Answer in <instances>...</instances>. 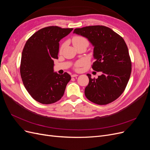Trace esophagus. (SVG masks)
Segmentation results:
<instances>
[{
  "mask_svg": "<svg viewBox=\"0 0 150 150\" xmlns=\"http://www.w3.org/2000/svg\"><path fill=\"white\" fill-rule=\"evenodd\" d=\"M78 74H72L71 75V77H72V78H77V77H78Z\"/></svg>",
  "mask_w": 150,
  "mask_h": 150,
  "instance_id": "34e87169",
  "label": "esophagus"
}]
</instances>
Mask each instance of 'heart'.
Wrapping results in <instances>:
<instances>
[{
  "mask_svg": "<svg viewBox=\"0 0 150 150\" xmlns=\"http://www.w3.org/2000/svg\"><path fill=\"white\" fill-rule=\"evenodd\" d=\"M72 43H73L74 46H76V45H78V44H81V43H86V44H87L88 45V40L86 39V38H84V37H82V36H80V35L74 36V37H73V38H72ZM64 47V44H63L61 46V48H60L61 51V50H62ZM81 62H78L76 64L75 67H76V69H79V67H81Z\"/></svg>",
  "mask_w": 150,
  "mask_h": 150,
  "instance_id": "b5f03b06",
  "label": "heart"
}]
</instances>
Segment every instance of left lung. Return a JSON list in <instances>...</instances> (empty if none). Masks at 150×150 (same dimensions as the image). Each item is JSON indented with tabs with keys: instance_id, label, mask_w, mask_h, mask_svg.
<instances>
[{
	"instance_id": "left-lung-1",
	"label": "left lung",
	"mask_w": 150,
	"mask_h": 150,
	"mask_svg": "<svg viewBox=\"0 0 150 150\" xmlns=\"http://www.w3.org/2000/svg\"><path fill=\"white\" fill-rule=\"evenodd\" d=\"M73 33L86 38L92 44L96 60L92 68L103 73L97 79L87 74L89 81L84 91L86 97L99 105L114 101L124 92L131 72V61L124 39L103 25L77 28Z\"/></svg>"
}]
</instances>
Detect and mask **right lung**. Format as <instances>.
<instances>
[{
    "label": "right lung",
    "instance_id": "1",
    "mask_svg": "<svg viewBox=\"0 0 150 150\" xmlns=\"http://www.w3.org/2000/svg\"><path fill=\"white\" fill-rule=\"evenodd\" d=\"M73 30L49 26L27 40L22 53L20 72L26 90L38 102L49 104L64 95L71 76L54 72V59H58L59 42Z\"/></svg>",
    "mask_w": 150,
    "mask_h": 150
}]
</instances>
